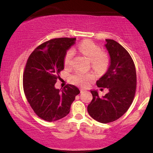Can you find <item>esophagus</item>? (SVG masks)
<instances>
[{
	"label": "esophagus",
	"instance_id": "34e87169",
	"mask_svg": "<svg viewBox=\"0 0 153 153\" xmlns=\"http://www.w3.org/2000/svg\"><path fill=\"white\" fill-rule=\"evenodd\" d=\"M80 92H81V93H84L85 92H86V90H84V89H81Z\"/></svg>",
	"mask_w": 153,
	"mask_h": 153
}]
</instances>
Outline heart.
Here are the masks:
<instances>
[{
	"label": "heart",
	"mask_w": 153,
	"mask_h": 153,
	"mask_svg": "<svg viewBox=\"0 0 153 153\" xmlns=\"http://www.w3.org/2000/svg\"><path fill=\"white\" fill-rule=\"evenodd\" d=\"M79 50L91 61L92 65L94 69L100 71L107 67L108 64L107 55L102 54V50L101 48L92 41H84L79 46ZM74 54V52L73 49H70L67 51L63 60V63L65 68H69L72 65ZM92 79V74H85L81 72H77L70 78L73 83L81 87L87 86Z\"/></svg>",
	"instance_id": "obj_1"
}]
</instances>
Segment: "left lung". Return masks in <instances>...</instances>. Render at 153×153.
Listing matches in <instances>:
<instances>
[{
    "label": "left lung",
    "instance_id": "obj_1",
    "mask_svg": "<svg viewBox=\"0 0 153 153\" xmlns=\"http://www.w3.org/2000/svg\"><path fill=\"white\" fill-rule=\"evenodd\" d=\"M105 41L110 65L97 81V85L108 88L109 92L101 97L97 90H90L93 99L88 106L90 117L102 123L116 121L127 112L133 101L137 86L135 66L129 53L114 40L105 39Z\"/></svg>",
    "mask_w": 153,
    "mask_h": 153
}]
</instances>
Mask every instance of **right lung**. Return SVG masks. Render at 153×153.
<instances>
[{
	"label": "right lung",
	"mask_w": 153,
	"mask_h": 153,
	"mask_svg": "<svg viewBox=\"0 0 153 153\" xmlns=\"http://www.w3.org/2000/svg\"><path fill=\"white\" fill-rule=\"evenodd\" d=\"M76 38L51 39L38 46L27 59L23 73V90L32 110L43 120L55 121L69 114L75 97L80 93L68 84L63 89L54 87L64 69L63 60Z\"/></svg>",
	"instance_id": "add662e5"
}]
</instances>
